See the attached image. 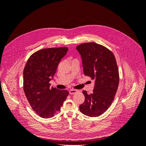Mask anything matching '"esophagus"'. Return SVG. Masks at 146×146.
<instances>
[{"instance_id":"34e87169","label":"esophagus","mask_w":146,"mask_h":146,"mask_svg":"<svg viewBox=\"0 0 146 146\" xmlns=\"http://www.w3.org/2000/svg\"><path fill=\"white\" fill-rule=\"evenodd\" d=\"M78 92L77 90L72 89V90H70L69 91V94L72 95V94H75V93H76V92Z\"/></svg>"}]
</instances>
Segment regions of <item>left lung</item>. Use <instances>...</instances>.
<instances>
[{
    "mask_svg": "<svg viewBox=\"0 0 146 146\" xmlns=\"http://www.w3.org/2000/svg\"><path fill=\"white\" fill-rule=\"evenodd\" d=\"M82 60L84 74L95 80L92 93L83 91L85 101L80 111L86 116L97 117L107 111L112 104L119 82L116 58L108 48L96 42H86L76 47Z\"/></svg>",
    "mask_w": 146,
    "mask_h": 146,
    "instance_id": "8db88e82",
    "label": "left lung"
}]
</instances>
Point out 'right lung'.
Here are the masks:
<instances>
[{"label":"right lung","mask_w":146,"mask_h":146,"mask_svg":"<svg viewBox=\"0 0 146 146\" xmlns=\"http://www.w3.org/2000/svg\"><path fill=\"white\" fill-rule=\"evenodd\" d=\"M68 50L66 47L43 48L31 55L25 64L24 93L34 111L41 117L54 116L69 94L67 90L50 88L49 83Z\"/></svg>","instance_id":"obj_1"}]
</instances>
